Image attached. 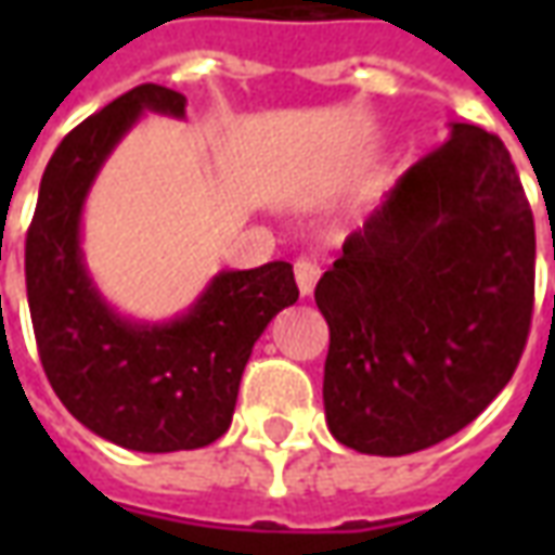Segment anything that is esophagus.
<instances>
[{
    "mask_svg": "<svg viewBox=\"0 0 555 555\" xmlns=\"http://www.w3.org/2000/svg\"><path fill=\"white\" fill-rule=\"evenodd\" d=\"M294 276H297V288H300L302 297H309L314 291V282L321 276V267L314 264L312 258H300V261L294 264Z\"/></svg>",
    "mask_w": 555,
    "mask_h": 555,
    "instance_id": "esophagus-1",
    "label": "esophagus"
}]
</instances>
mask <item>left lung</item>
<instances>
[{
    "instance_id": "1",
    "label": "left lung",
    "mask_w": 555,
    "mask_h": 555,
    "mask_svg": "<svg viewBox=\"0 0 555 555\" xmlns=\"http://www.w3.org/2000/svg\"><path fill=\"white\" fill-rule=\"evenodd\" d=\"M532 300L535 222L512 154L481 127L452 125L314 288L330 324V434L384 457L457 434L512 380Z\"/></svg>"
}]
</instances>
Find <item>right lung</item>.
<instances>
[{
    "mask_svg": "<svg viewBox=\"0 0 555 555\" xmlns=\"http://www.w3.org/2000/svg\"><path fill=\"white\" fill-rule=\"evenodd\" d=\"M145 113L186 115V98L137 86L74 127L47 163L26 234V294L47 380L89 430L133 452H183L231 425L253 345L300 291L288 261L222 270L178 318L118 314L91 282L82 207L103 163Z\"/></svg>",
    "mask_w": 555,
    "mask_h": 555,
    "instance_id": "add662e5",
    "label": "right lung"
}]
</instances>
